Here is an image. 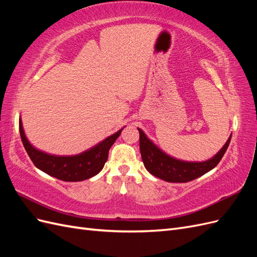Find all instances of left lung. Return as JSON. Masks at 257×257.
Returning <instances> with one entry per match:
<instances>
[{"instance_id": "1", "label": "left lung", "mask_w": 257, "mask_h": 257, "mask_svg": "<svg viewBox=\"0 0 257 257\" xmlns=\"http://www.w3.org/2000/svg\"><path fill=\"white\" fill-rule=\"evenodd\" d=\"M139 131V148L146 169L151 175L167 182H189L213 169L222 160L230 143L227 139L222 149L213 158L204 162H185L169 157L155 146L144 132Z\"/></svg>"}]
</instances>
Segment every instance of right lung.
<instances>
[{"instance_id": "obj_1", "label": "right lung", "mask_w": 257, "mask_h": 257, "mask_svg": "<svg viewBox=\"0 0 257 257\" xmlns=\"http://www.w3.org/2000/svg\"><path fill=\"white\" fill-rule=\"evenodd\" d=\"M123 128L80 154L59 157V155H51L43 152L31 145L23 131L22 121L19 119L21 141L33 164L49 176L67 182L83 181L97 175L105 165L110 147L120 136Z\"/></svg>"}]
</instances>
